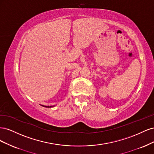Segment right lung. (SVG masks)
Returning a JSON list of instances; mask_svg holds the SVG:
<instances>
[{
    "instance_id": "right-lung-1",
    "label": "right lung",
    "mask_w": 154,
    "mask_h": 154,
    "mask_svg": "<svg viewBox=\"0 0 154 154\" xmlns=\"http://www.w3.org/2000/svg\"><path fill=\"white\" fill-rule=\"evenodd\" d=\"M42 106H43V105H42ZM45 106V107H49V108H50V107L54 106V105H53V106Z\"/></svg>"
}]
</instances>
